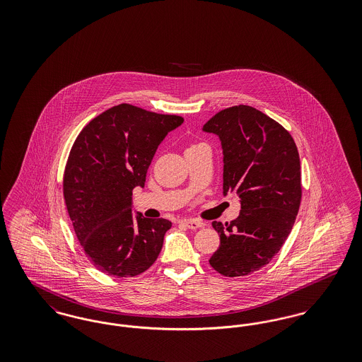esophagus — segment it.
I'll use <instances>...</instances> for the list:
<instances>
[{
    "mask_svg": "<svg viewBox=\"0 0 362 362\" xmlns=\"http://www.w3.org/2000/svg\"><path fill=\"white\" fill-rule=\"evenodd\" d=\"M183 223L186 224L187 228L189 229H198V228H202L204 223L199 221V220H195V218H189V220H183Z\"/></svg>",
    "mask_w": 362,
    "mask_h": 362,
    "instance_id": "esophagus-1",
    "label": "esophagus"
}]
</instances>
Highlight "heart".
<instances>
[{
	"instance_id": "b5f03b06",
	"label": "heart",
	"mask_w": 362,
	"mask_h": 362,
	"mask_svg": "<svg viewBox=\"0 0 362 362\" xmlns=\"http://www.w3.org/2000/svg\"><path fill=\"white\" fill-rule=\"evenodd\" d=\"M192 146H197V145H192ZM192 146H189V148H192Z\"/></svg>"
}]
</instances>
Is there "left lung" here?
Here are the masks:
<instances>
[{"mask_svg": "<svg viewBox=\"0 0 362 362\" xmlns=\"http://www.w3.org/2000/svg\"><path fill=\"white\" fill-rule=\"evenodd\" d=\"M224 153V195L240 198L239 217L213 221L220 247L209 260L225 276H248L276 257L301 202L300 157L286 129L250 105H233L204 124Z\"/></svg>", "mask_w": 362, "mask_h": 362, "instance_id": "1", "label": "left lung"}]
</instances>
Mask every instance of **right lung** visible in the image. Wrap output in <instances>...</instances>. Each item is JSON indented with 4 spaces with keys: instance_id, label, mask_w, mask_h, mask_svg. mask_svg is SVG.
I'll return each mask as SVG.
<instances>
[{
    "instance_id": "right-lung-1",
    "label": "right lung",
    "mask_w": 362,
    "mask_h": 362,
    "mask_svg": "<svg viewBox=\"0 0 362 362\" xmlns=\"http://www.w3.org/2000/svg\"><path fill=\"white\" fill-rule=\"evenodd\" d=\"M177 115L122 103L86 124L70 149L64 198L90 263L108 276H136L158 257L173 223L132 213L157 146L180 126Z\"/></svg>"
}]
</instances>
